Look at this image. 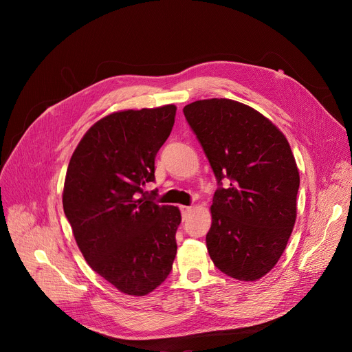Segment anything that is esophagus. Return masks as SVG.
Listing matches in <instances>:
<instances>
[{
    "label": "esophagus",
    "instance_id": "esophagus-1",
    "mask_svg": "<svg viewBox=\"0 0 352 352\" xmlns=\"http://www.w3.org/2000/svg\"><path fill=\"white\" fill-rule=\"evenodd\" d=\"M179 210H181V214H182V217L186 218L191 211H192V207H187V206H181L179 207Z\"/></svg>",
    "mask_w": 352,
    "mask_h": 352
}]
</instances>
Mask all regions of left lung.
Returning <instances> with one entry per match:
<instances>
[{
  "label": "left lung",
  "mask_w": 352,
  "mask_h": 352,
  "mask_svg": "<svg viewBox=\"0 0 352 352\" xmlns=\"http://www.w3.org/2000/svg\"><path fill=\"white\" fill-rule=\"evenodd\" d=\"M219 186L207 248L215 267L256 281L283 255L297 219L300 173L285 135L250 105L227 98L184 107Z\"/></svg>",
  "instance_id": "left-lung-1"
}]
</instances>
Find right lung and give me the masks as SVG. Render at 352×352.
<instances>
[{
    "label": "right lung",
    "instance_id": "right-lung-1",
    "mask_svg": "<svg viewBox=\"0 0 352 352\" xmlns=\"http://www.w3.org/2000/svg\"><path fill=\"white\" fill-rule=\"evenodd\" d=\"M174 104L124 109L98 120L69 160L63 207L88 265L118 291L144 297L177 255L181 212L140 195L175 121Z\"/></svg>",
    "mask_w": 352,
    "mask_h": 352
}]
</instances>
